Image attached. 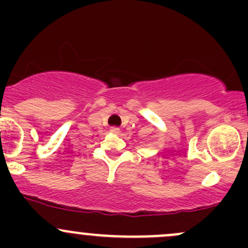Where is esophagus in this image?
Returning a JSON list of instances; mask_svg holds the SVG:
<instances>
[{
    "label": "esophagus",
    "mask_w": 248,
    "mask_h": 248,
    "mask_svg": "<svg viewBox=\"0 0 248 248\" xmlns=\"http://www.w3.org/2000/svg\"><path fill=\"white\" fill-rule=\"evenodd\" d=\"M110 132H111V133H114V134H119L120 133V128H119V127H111V128H110Z\"/></svg>",
    "instance_id": "34e87169"
}]
</instances>
